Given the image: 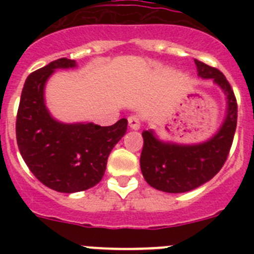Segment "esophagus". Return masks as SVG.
Listing matches in <instances>:
<instances>
[{
	"instance_id": "esophagus-1",
	"label": "esophagus",
	"mask_w": 254,
	"mask_h": 254,
	"mask_svg": "<svg viewBox=\"0 0 254 254\" xmlns=\"http://www.w3.org/2000/svg\"><path fill=\"white\" fill-rule=\"evenodd\" d=\"M140 118H138L137 116H129L128 117V126H129V128L132 129H138L140 128Z\"/></svg>"
}]
</instances>
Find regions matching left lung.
I'll return each instance as SVG.
<instances>
[{"label":"left lung","mask_w":254,"mask_h":254,"mask_svg":"<svg viewBox=\"0 0 254 254\" xmlns=\"http://www.w3.org/2000/svg\"><path fill=\"white\" fill-rule=\"evenodd\" d=\"M198 76L212 78L228 99L226 118L214 137L197 145L163 142L152 131H143L140 165L145 181L168 193H183L202 186L223 168L232 147L238 120L234 91L223 72L194 60Z\"/></svg>","instance_id":"obj_1"}]
</instances>
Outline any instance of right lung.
<instances>
[{"label":"right lung","instance_id":"1","mask_svg":"<svg viewBox=\"0 0 254 254\" xmlns=\"http://www.w3.org/2000/svg\"><path fill=\"white\" fill-rule=\"evenodd\" d=\"M75 66L73 60L60 58L31 72L22 87L16 117V140L22 159L37 179L62 193L98 185L112 149L127 131L126 118L108 127L66 125L52 118L44 103V85L55 69Z\"/></svg>","mask_w":254,"mask_h":254}]
</instances>
